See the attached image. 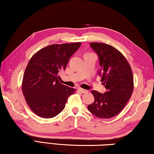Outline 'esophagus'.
<instances>
[{"mask_svg":"<svg viewBox=\"0 0 154 154\" xmlns=\"http://www.w3.org/2000/svg\"><path fill=\"white\" fill-rule=\"evenodd\" d=\"M78 91H79V92H82V93H88V90L82 89V88H79V89H78Z\"/></svg>","mask_w":154,"mask_h":154,"instance_id":"esophagus-1","label":"esophagus"}]
</instances>
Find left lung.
<instances>
[{
  "label": "left lung",
  "mask_w": 154,
  "mask_h": 154,
  "mask_svg": "<svg viewBox=\"0 0 154 154\" xmlns=\"http://www.w3.org/2000/svg\"><path fill=\"white\" fill-rule=\"evenodd\" d=\"M99 58L101 82L106 88L102 94L92 90L94 102L88 110L97 118L109 119L124 108L132 96L134 79L128 62L120 51L106 43H90Z\"/></svg>",
  "instance_id": "1"
}]
</instances>
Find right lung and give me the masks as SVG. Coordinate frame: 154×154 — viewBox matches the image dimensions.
<instances>
[{
	"label": "right lung",
	"instance_id": "add662e5",
	"mask_svg": "<svg viewBox=\"0 0 154 154\" xmlns=\"http://www.w3.org/2000/svg\"><path fill=\"white\" fill-rule=\"evenodd\" d=\"M80 45L81 42L53 44L41 49L30 58L23 76L22 89L28 106L38 116H56L76 91L62 84L58 73L65 70L69 58Z\"/></svg>",
	"mask_w": 154,
	"mask_h": 154
}]
</instances>
